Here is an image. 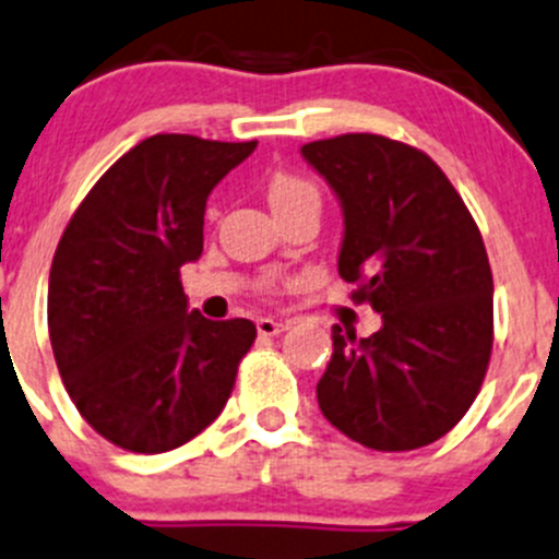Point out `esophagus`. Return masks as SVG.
<instances>
[{"label":"esophagus","instance_id":"1","mask_svg":"<svg viewBox=\"0 0 559 559\" xmlns=\"http://www.w3.org/2000/svg\"><path fill=\"white\" fill-rule=\"evenodd\" d=\"M285 329H288V323L274 321V318H260L258 321V334H263V337H274V334L285 332Z\"/></svg>","mask_w":559,"mask_h":559}]
</instances>
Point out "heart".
<instances>
[{"label":"heart","mask_w":559,"mask_h":559,"mask_svg":"<svg viewBox=\"0 0 559 559\" xmlns=\"http://www.w3.org/2000/svg\"><path fill=\"white\" fill-rule=\"evenodd\" d=\"M296 200H318V191L310 180L290 173H276L269 183V203L271 209L296 203Z\"/></svg>","instance_id":"b5f03b06"}]
</instances>
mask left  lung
Segmentation results:
<instances>
[{"instance_id": "obj_1", "label": "left lung", "mask_w": 559, "mask_h": 559, "mask_svg": "<svg viewBox=\"0 0 559 559\" xmlns=\"http://www.w3.org/2000/svg\"><path fill=\"white\" fill-rule=\"evenodd\" d=\"M343 209L337 271L381 312L356 337L332 329L318 381L323 417L381 453L442 439L469 412L493 343V280L483 236L430 156L379 134L301 147Z\"/></svg>"}]
</instances>
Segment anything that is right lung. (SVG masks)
I'll use <instances>...</instances> for the list:
<instances>
[{
	"mask_svg": "<svg viewBox=\"0 0 559 559\" xmlns=\"http://www.w3.org/2000/svg\"><path fill=\"white\" fill-rule=\"evenodd\" d=\"M258 142L156 134L117 158L68 222L49 274V337L79 414L117 448L167 453L209 428L258 329L189 310L205 203Z\"/></svg>",
	"mask_w": 559,
	"mask_h": 559,
	"instance_id": "right-lung-1",
	"label": "right lung"
}]
</instances>
